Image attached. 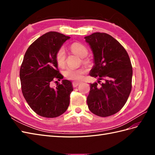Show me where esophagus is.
Instances as JSON below:
<instances>
[{
	"instance_id": "34e87169",
	"label": "esophagus",
	"mask_w": 155,
	"mask_h": 155,
	"mask_svg": "<svg viewBox=\"0 0 155 155\" xmlns=\"http://www.w3.org/2000/svg\"><path fill=\"white\" fill-rule=\"evenodd\" d=\"M79 83H80V82L79 81H74L72 83V85L74 87H76L79 85Z\"/></svg>"
}]
</instances>
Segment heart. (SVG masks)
<instances>
[{"instance_id":"heart-1","label":"heart","mask_w":155,"mask_h":155,"mask_svg":"<svg viewBox=\"0 0 155 155\" xmlns=\"http://www.w3.org/2000/svg\"><path fill=\"white\" fill-rule=\"evenodd\" d=\"M70 48H71L72 52L81 58H85L88 53V50L85 46L78 43H73L70 46ZM55 59L59 67H62L64 66L65 61H66V52H65L64 48H61L58 50L55 55ZM83 62L86 63H87V61L85 59L83 60ZM84 73H85V71L81 68H74L70 67L67 68L63 72L64 76L67 79L75 81L81 79L83 77Z\"/></svg>"}]
</instances>
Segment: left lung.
<instances>
[{
    "label": "left lung",
    "instance_id": "obj_1",
    "mask_svg": "<svg viewBox=\"0 0 155 155\" xmlns=\"http://www.w3.org/2000/svg\"><path fill=\"white\" fill-rule=\"evenodd\" d=\"M85 39L94 55V64L89 74L97 78L98 83L104 80L100 87L96 82L91 83L88 109L101 117L113 115L124 106L132 88L129 55L118 41L105 33H94Z\"/></svg>",
    "mask_w": 155,
    "mask_h": 155
}]
</instances>
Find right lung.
<instances>
[{"mask_svg": "<svg viewBox=\"0 0 155 155\" xmlns=\"http://www.w3.org/2000/svg\"><path fill=\"white\" fill-rule=\"evenodd\" d=\"M70 38L50 31L35 40L26 50L20 69L22 94L35 113L45 118H55L68 109L72 84L63 79L52 88L51 83L63 76L58 70L55 55Z\"/></svg>", "mask_w": 155, "mask_h": 155, "instance_id": "add662e5", "label": "right lung"}]
</instances>
